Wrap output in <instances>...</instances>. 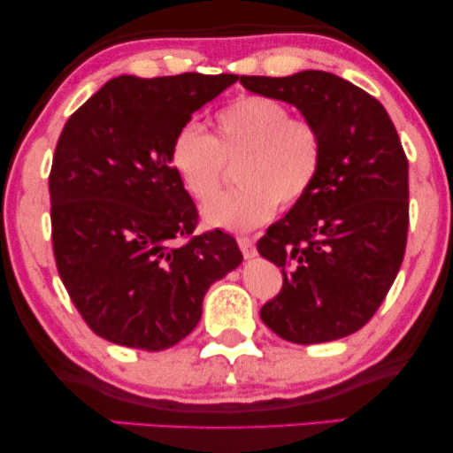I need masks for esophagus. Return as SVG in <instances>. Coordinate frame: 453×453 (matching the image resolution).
Instances as JSON below:
<instances>
[{"label": "esophagus", "mask_w": 453, "mask_h": 453, "mask_svg": "<svg viewBox=\"0 0 453 453\" xmlns=\"http://www.w3.org/2000/svg\"><path fill=\"white\" fill-rule=\"evenodd\" d=\"M237 243L241 247V251H243V256L250 259V257H256V245H253V239L250 237H239Z\"/></svg>", "instance_id": "34e87169"}]
</instances>
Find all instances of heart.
Here are the masks:
<instances>
[{
    "mask_svg": "<svg viewBox=\"0 0 453 453\" xmlns=\"http://www.w3.org/2000/svg\"><path fill=\"white\" fill-rule=\"evenodd\" d=\"M216 135L196 123L175 132L169 148L171 169L196 202L219 194L225 163H237L231 194L203 208L210 226L250 231L276 208H293L318 181L326 146L313 121L293 117L287 104L264 95L234 98L214 115Z\"/></svg>",
    "mask_w": 453,
    "mask_h": 453,
    "instance_id": "1",
    "label": "heart"
}]
</instances>
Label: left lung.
<instances>
[{"label": "left lung", "mask_w": 453, "mask_h": 453, "mask_svg": "<svg viewBox=\"0 0 453 453\" xmlns=\"http://www.w3.org/2000/svg\"><path fill=\"white\" fill-rule=\"evenodd\" d=\"M241 84L295 104L326 146L311 191L257 241L284 276L262 321L295 344L350 336L373 318L404 259L408 160L398 132L377 98L334 73L241 76Z\"/></svg>", "instance_id": "8db88e82"}]
</instances>
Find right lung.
I'll use <instances>...</instances> for the list:
<instances>
[{
	"instance_id": "right-lung-1",
	"label": "right lung",
	"mask_w": 453,
	"mask_h": 453,
	"mask_svg": "<svg viewBox=\"0 0 453 453\" xmlns=\"http://www.w3.org/2000/svg\"><path fill=\"white\" fill-rule=\"evenodd\" d=\"M237 78L119 76L67 119L49 175L53 253L96 336L171 349L197 326L210 284L243 262L220 228L194 237L197 208L169 163L177 129Z\"/></svg>"
}]
</instances>
